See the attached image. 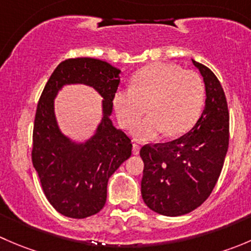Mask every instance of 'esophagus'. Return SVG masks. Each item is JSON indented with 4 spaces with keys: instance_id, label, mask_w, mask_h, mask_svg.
<instances>
[{
    "instance_id": "34e87169",
    "label": "esophagus",
    "mask_w": 251,
    "mask_h": 251,
    "mask_svg": "<svg viewBox=\"0 0 251 251\" xmlns=\"http://www.w3.org/2000/svg\"><path fill=\"white\" fill-rule=\"evenodd\" d=\"M140 144L138 143H133L132 144V153L135 154V155H138V154H140Z\"/></svg>"
}]
</instances>
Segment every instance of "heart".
I'll return each mask as SVG.
<instances>
[{"instance_id":"obj_1","label":"heart","mask_w":251,"mask_h":251,"mask_svg":"<svg viewBox=\"0 0 251 251\" xmlns=\"http://www.w3.org/2000/svg\"><path fill=\"white\" fill-rule=\"evenodd\" d=\"M131 86L114 93L113 105L123 127H131L148 105L151 114L131 131L136 140H153L164 131L166 136L182 135L191 130L203 110V78L176 64L153 63L133 75Z\"/></svg>"}]
</instances>
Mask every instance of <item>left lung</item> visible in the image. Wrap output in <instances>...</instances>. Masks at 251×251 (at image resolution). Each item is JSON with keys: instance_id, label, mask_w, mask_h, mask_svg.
I'll return each mask as SVG.
<instances>
[{"instance_id": "1", "label": "left lung", "mask_w": 251, "mask_h": 251, "mask_svg": "<svg viewBox=\"0 0 251 251\" xmlns=\"http://www.w3.org/2000/svg\"><path fill=\"white\" fill-rule=\"evenodd\" d=\"M205 83V107L196 125L177 140L141 148V193L164 216L188 214L209 198L219 179L229 141V114L219 78L192 59Z\"/></svg>"}]
</instances>
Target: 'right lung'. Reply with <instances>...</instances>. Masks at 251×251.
Instances as JSON below:
<instances>
[{
    "label": "right lung",
    "instance_id": "right-lung-1",
    "mask_svg": "<svg viewBox=\"0 0 251 251\" xmlns=\"http://www.w3.org/2000/svg\"><path fill=\"white\" fill-rule=\"evenodd\" d=\"M120 73L103 60L72 58L55 68L42 91L32 133V165L47 201L64 216L85 219L100 212L107 201L108 179L131 156V140L110 120ZM76 83L95 88L103 98L102 120L85 142L65 136L54 114L57 92Z\"/></svg>",
    "mask_w": 251,
    "mask_h": 251
}]
</instances>
